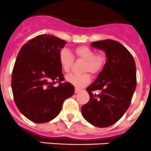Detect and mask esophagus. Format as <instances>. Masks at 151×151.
Listing matches in <instances>:
<instances>
[{
    "mask_svg": "<svg viewBox=\"0 0 151 151\" xmlns=\"http://www.w3.org/2000/svg\"><path fill=\"white\" fill-rule=\"evenodd\" d=\"M81 91V89H78V88H76V89H75V93H78L79 92Z\"/></svg>",
    "mask_w": 151,
    "mask_h": 151,
    "instance_id": "obj_1",
    "label": "esophagus"
}]
</instances>
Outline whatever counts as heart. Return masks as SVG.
Wrapping results in <instances>:
<instances>
[{
    "instance_id": "obj_1",
    "label": "heart",
    "mask_w": 151,
    "mask_h": 151,
    "mask_svg": "<svg viewBox=\"0 0 151 151\" xmlns=\"http://www.w3.org/2000/svg\"><path fill=\"white\" fill-rule=\"evenodd\" d=\"M83 61L80 75H68L65 78L68 83L75 86L83 87L90 82V74L93 76L99 74L106 64L107 57L103 52H96L86 45H80L73 49V57L66 49H62L58 53V62L61 68L65 73H69L74 65V62Z\"/></svg>"
}]
</instances>
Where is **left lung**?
Listing matches in <instances>:
<instances>
[{
  "label": "left lung",
  "instance_id": "left-lung-1",
  "mask_svg": "<svg viewBox=\"0 0 151 151\" xmlns=\"http://www.w3.org/2000/svg\"><path fill=\"white\" fill-rule=\"evenodd\" d=\"M91 45L105 51L107 61L94 83L86 88L90 98L81 111L91 124L107 127L116 123L130 105L137 86L136 65L130 52L116 41L103 40Z\"/></svg>",
  "mask_w": 151,
  "mask_h": 151
}]
</instances>
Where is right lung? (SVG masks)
Wrapping results in <instances>:
<instances>
[{
    "label": "right lung",
    "mask_w": 151,
    "mask_h": 151,
    "mask_svg": "<svg viewBox=\"0 0 151 151\" xmlns=\"http://www.w3.org/2000/svg\"><path fill=\"white\" fill-rule=\"evenodd\" d=\"M65 44L54 35H40L24 45L17 55L11 78L14 99L32 122L53 119L65 99L74 94V86L65 81L58 62V53Z\"/></svg>",
    "instance_id": "right-lung-1"
}]
</instances>
